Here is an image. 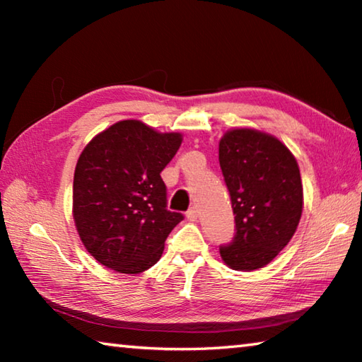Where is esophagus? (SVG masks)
I'll return each instance as SVG.
<instances>
[{"label": "esophagus", "mask_w": 362, "mask_h": 362, "mask_svg": "<svg viewBox=\"0 0 362 362\" xmlns=\"http://www.w3.org/2000/svg\"><path fill=\"white\" fill-rule=\"evenodd\" d=\"M187 217H188V220H192V222H194V220L198 218V209H196V207H192V209H188Z\"/></svg>", "instance_id": "obj_1"}]
</instances>
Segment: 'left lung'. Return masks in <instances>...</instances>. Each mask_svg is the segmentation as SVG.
I'll use <instances>...</instances> for the list:
<instances>
[{
	"label": "left lung",
	"mask_w": 362,
	"mask_h": 362,
	"mask_svg": "<svg viewBox=\"0 0 362 362\" xmlns=\"http://www.w3.org/2000/svg\"><path fill=\"white\" fill-rule=\"evenodd\" d=\"M218 161L235 214V238L220 246L233 269L268 265L291 241L303 209L298 164L276 137L231 129L218 144Z\"/></svg>",
	"instance_id": "1"
}]
</instances>
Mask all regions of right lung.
I'll use <instances>...</instances> for the list:
<instances>
[{"instance_id":"right-lung-1","label":"right lung","mask_w":362,"mask_h":362,"mask_svg":"<svg viewBox=\"0 0 362 362\" xmlns=\"http://www.w3.org/2000/svg\"><path fill=\"white\" fill-rule=\"evenodd\" d=\"M180 144V134L126 119L86 145L73 179V218L84 247L102 265L137 274L161 259L164 241L183 220L168 211L161 179Z\"/></svg>"}]
</instances>
